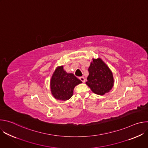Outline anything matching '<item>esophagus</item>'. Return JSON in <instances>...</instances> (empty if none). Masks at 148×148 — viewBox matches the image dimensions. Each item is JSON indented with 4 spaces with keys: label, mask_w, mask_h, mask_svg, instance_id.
Instances as JSON below:
<instances>
[{
    "label": "esophagus",
    "mask_w": 148,
    "mask_h": 148,
    "mask_svg": "<svg viewBox=\"0 0 148 148\" xmlns=\"http://www.w3.org/2000/svg\"><path fill=\"white\" fill-rule=\"evenodd\" d=\"M79 79L82 82H85V81H86V79H85V78H84V77H80L79 78Z\"/></svg>",
    "instance_id": "1"
}]
</instances>
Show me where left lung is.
<instances>
[{
  "label": "left lung",
  "mask_w": 148,
  "mask_h": 148,
  "mask_svg": "<svg viewBox=\"0 0 148 148\" xmlns=\"http://www.w3.org/2000/svg\"><path fill=\"white\" fill-rule=\"evenodd\" d=\"M88 72L86 84L94 93L103 95L112 89L114 83L112 73L101 58H93Z\"/></svg>",
  "instance_id": "obj_1"
}]
</instances>
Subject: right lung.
<instances>
[{"label":"right lung","instance_id":"add662e5","mask_svg":"<svg viewBox=\"0 0 148 148\" xmlns=\"http://www.w3.org/2000/svg\"><path fill=\"white\" fill-rule=\"evenodd\" d=\"M80 83L82 81L73 74L67 73L63 69V66H59L51 78V94L58 100H68L73 96L74 87Z\"/></svg>","mask_w":148,"mask_h":148}]
</instances>
